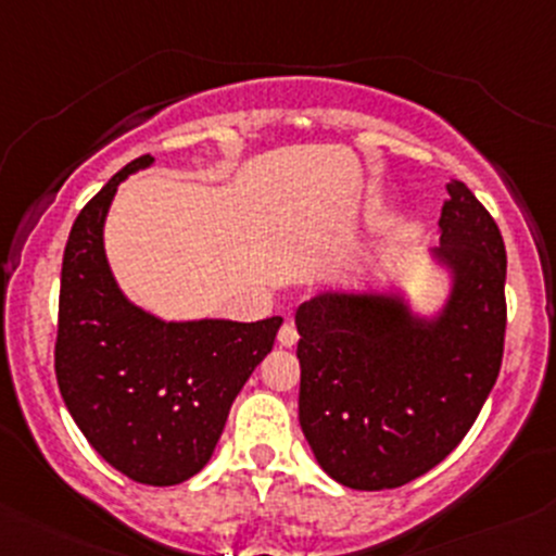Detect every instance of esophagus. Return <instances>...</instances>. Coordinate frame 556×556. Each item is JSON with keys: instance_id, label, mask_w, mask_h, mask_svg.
<instances>
[{"instance_id": "esophagus-1", "label": "esophagus", "mask_w": 556, "mask_h": 556, "mask_svg": "<svg viewBox=\"0 0 556 556\" xmlns=\"http://www.w3.org/2000/svg\"><path fill=\"white\" fill-rule=\"evenodd\" d=\"M277 340H279V345L282 348H292L298 343V329H295V325H292V321H288V325H282V329H279V334H277Z\"/></svg>"}]
</instances>
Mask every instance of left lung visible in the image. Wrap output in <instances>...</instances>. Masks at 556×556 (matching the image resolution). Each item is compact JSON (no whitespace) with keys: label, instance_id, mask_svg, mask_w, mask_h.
I'll list each match as a JSON object with an SVG mask.
<instances>
[{"label":"left lung","instance_id":"obj_1","mask_svg":"<svg viewBox=\"0 0 556 556\" xmlns=\"http://www.w3.org/2000/svg\"><path fill=\"white\" fill-rule=\"evenodd\" d=\"M432 264L448 295L432 316L404 290H321L295 311L298 419L340 485L386 491L462 443L502 369L506 250L467 185L451 179Z\"/></svg>","mask_w":556,"mask_h":556}]
</instances>
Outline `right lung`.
<instances>
[{"label":"right lung","mask_w":556,"mask_h":556,"mask_svg":"<svg viewBox=\"0 0 556 556\" xmlns=\"http://www.w3.org/2000/svg\"><path fill=\"white\" fill-rule=\"evenodd\" d=\"M124 166L73 224L60 277L58 386L91 448L144 485H176L208 465L237 393L274 348L282 316L166 321L124 295L105 255V218Z\"/></svg>","instance_id":"1"}]
</instances>
